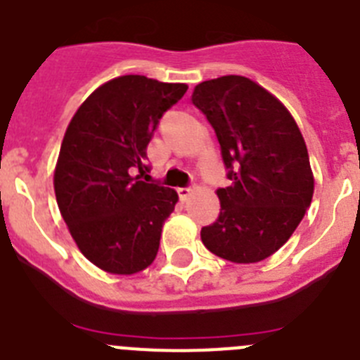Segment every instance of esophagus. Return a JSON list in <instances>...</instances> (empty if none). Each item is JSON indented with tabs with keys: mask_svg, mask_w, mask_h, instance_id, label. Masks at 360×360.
<instances>
[{
	"mask_svg": "<svg viewBox=\"0 0 360 360\" xmlns=\"http://www.w3.org/2000/svg\"><path fill=\"white\" fill-rule=\"evenodd\" d=\"M192 192H193L192 188H179V190H177L181 200H188V197L192 195Z\"/></svg>",
	"mask_w": 360,
	"mask_h": 360,
	"instance_id": "obj_1",
	"label": "esophagus"
}]
</instances>
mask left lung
<instances>
[{
  "instance_id": "1",
  "label": "left lung",
  "mask_w": 360,
  "mask_h": 360,
  "mask_svg": "<svg viewBox=\"0 0 360 360\" xmlns=\"http://www.w3.org/2000/svg\"><path fill=\"white\" fill-rule=\"evenodd\" d=\"M192 102L215 129L231 181L217 190L220 215L200 229V240L233 264L265 260L292 236L312 202L303 134L289 109L248 77L204 80Z\"/></svg>"
}]
</instances>
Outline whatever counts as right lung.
Returning <instances> with one entry per match:
<instances>
[{
    "label": "right lung",
    "mask_w": 360,
    "mask_h": 360,
    "mask_svg": "<svg viewBox=\"0 0 360 360\" xmlns=\"http://www.w3.org/2000/svg\"><path fill=\"white\" fill-rule=\"evenodd\" d=\"M186 84L143 75L96 87L71 118L55 165L60 215L77 248L105 273L134 274L154 262L177 192L141 177L160 118Z\"/></svg>",
    "instance_id": "right-lung-1"
}]
</instances>
